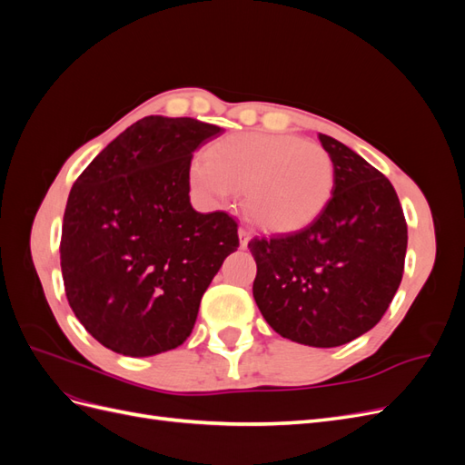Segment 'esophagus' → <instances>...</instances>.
Listing matches in <instances>:
<instances>
[{
    "label": "esophagus",
    "mask_w": 465,
    "mask_h": 465,
    "mask_svg": "<svg viewBox=\"0 0 465 465\" xmlns=\"http://www.w3.org/2000/svg\"><path fill=\"white\" fill-rule=\"evenodd\" d=\"M250 231L246 229V227H241V229H238V238H241V246L242 248H246L248 246V242H250Z\"/></svg>",
    "instance_id": "34e87169"
}]
</instances>
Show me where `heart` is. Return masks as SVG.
Segmentation results:
<instances>
[{
  "label": "heart",
  "instance_id": "1",
  "mask_svg": "<svg viewBox=\"0 0 465 465\" xmlns=\"http://www.w3.org/2000/svg\"><path fill=\"white\" fill-rule=\"evenodd\" d=\"M192 186L215 202L244 192L250 221L267 232L312 223L331 200L335 168L328 151L279 134H232L205 149L190 168Z\"/></svg>",
  "mask_w": 465,
  "mask_h": 465
}]
</instances>
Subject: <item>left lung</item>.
Wrapping results in <instances>:
<instances>
[{
	"label": "left lung",
	"mask_w": 465,
	"mask_h": 465,
	"mask_svg": "<svg viewBox=\"0 0 465 465\" xmlns=\"http://www.w3.org/2000/svg\"><path fill=\"white\" fill-rule=\"evenodd\" d=\"M335 168L326 209L294 232L254 236V299L291 341L337 347L388 311L405 263L407 223L390 180L355 151L320 134Z\"/></svg>",
	"instance_id": "obj_1"
}]
</instances>
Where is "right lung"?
<instances>
[{
    "mask_svg": "<svg viewBox=\"0 0 465 465\" xmlns=\"http://www.w3.org/2000/svg\"><path fill=\"white\" fill-rule=\"evenodd\" d=\"M193 118L147 116L96 154L69 192L60 242L65 297L98 343L151 357L186 341L238 248V224L190 203L193 151L221 135Z\"/></svg>",
    "mask_w": 465,
    "mask_h": 465,
    "instance_id": "1",
    "label": "right lung"
}]
</instances>
